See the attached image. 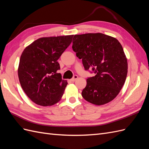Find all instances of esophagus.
<instances>
[{"mask_svg": "<svg viewBox=\"0 0 149 149\" xmlns=\"http://www.w3.org/2000/svg\"><path fill=\"white\" fill-rule=\"evenodd\" d=\"M78 76L77 75H74L73 77V78L71 79V81H76V79H78Z\"/></svg>", "mask_w": 149, "mask_h": 149, "instance_id": "esophagus-1", "label": "esophagus"}]
</instances>
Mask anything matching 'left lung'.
Returning a JSON list of instances; mask_svg holds the SVG:
<instances>
[{"label": "left lung", "instance_id": "1", "mask_svg": "<svg viewBox=\"0 0 149 149\" xmlns=\"http://www.w3.org/2000/svg\"><path fill=\"white\" fill-rule=\"evenodd\" d=\"M73 51L82 59L85 70L96 75L86 79L82 91L86 101L100 106L118 95L127 74V60L121 44L116 38L101 33L75 35Z\"/></svg>", "mask_w": 149, "mask_h": 149}]
</instances>
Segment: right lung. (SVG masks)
<instances>
[{
    "label": "right lung",
    "mask_w": 149,
    "mask_h": 149,
    "mask_svg": "<svg viewBox=\"0 0 149 149\" xmlns=\"http://www.w3.org/2000/svg\"><path fill=\"white\" fill-rule=\"evenodd\" d=\"M73 35L42 37L26 47L20 56L18 76L21 86L35 104L52 106L63 95L67 81L58 73L57 61L72 42Z\"/></svg>",
    "instance_id": "right-lung-1"
}]
</instances>
